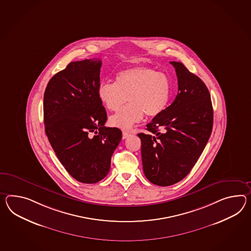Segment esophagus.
<instances>
[{"label": "esophagus", "mask_w": 251, "mask_h": 251, "mask_svg": "<svg viewBox=\"0 0 251 251\" xmlns=\"http://www.w3.org/2000/svg\"><path fill=\"white\" fill-rule=\"evenodd\" d=\"M128 136H130V134L127 132V131H123V140H125V139H127Z\"/></svg>", "instance_id": "obj_1"}]
</instances>
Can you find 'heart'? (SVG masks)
<instances>
[{"mask_svg":"<svg viewBox=\"0 0 251 251\" xmlns=\"http://www.w3.org/2000/svg\"><path fill=\"white\" fill-rule=\"evenodd\" d=\"M171 82L168 75L151 68L133 67L118 73L115 82L103 81L98 87V98L110 111L119 110L126 100L129 103L110 118L112 126L129 129L144 113L159 116L170 101Z\"/></svg>","mask_w":251,"mask_h":251,"instance_id":"heart-1","label":"heart"}]
</instances>
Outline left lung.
<instances>
[{
	"mask_svg": "<svg viewBox=\"0 0 251 251\" xmlns=\"http://www.w3.org/2000/svg\"><path fill=\"white\" fill-rule=\"evenodd\" d=\"M177 74L174 101L139 133L143 171L151 183L171 186L186 177L212 131L213 109L207 86L183 63L171 61Z\"/></svg>",
	"mask_w": 251,
	"mask_h": 251,
	"instance_id": "left-lung-1",
	"label": "left lung"
}]
</instances>
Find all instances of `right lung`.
I'll use <instances>...</instances> for the list:
<instances>
[{
	"label": "right lung",
	"instance_id": "1",
	"mask_svg": "<svg viewBox=\"0 0 251 251\" xmlns=\"http://www.w3.org/2000/svg\"><path fill=\"white\" fill-rule=\"evenodd\" d=\"M101 61L70 62L50 80L43 97L45 132L68 173L82 183L107 176L122 141L118 128L105 127L107 113L98 98Z\"/></svg>",
	"mask_w": 251,
	"mask_h": 251
}]
</instances>
